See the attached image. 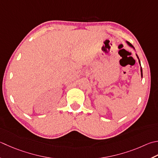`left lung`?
<instances>
[{
    "instance_id": "8db88e82",
    "label": "left lung",
    "mask_w": 158,
    "mask_h": 158,
    "mask_svg": "<svg viewBox=\"0 0 158 158\" xmlns=\"http://www.w3.org/2000/svg\"><path fill=\"white\" fill-rule=\"evenodd\" d=\"M126 42H127V44L129 46H131V47H132L134 49H135L134 48V46H133V45L131 44V43H129V42H127V41H126ZM136 56H137V58L138 59V61H139V64H140V60H139V57H138V55L136 54ZM140 72H141V77L142 78H143V69H142V67H141V65H140Z\"/></svg>"
}]
</instances>
